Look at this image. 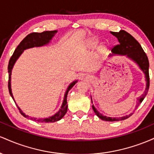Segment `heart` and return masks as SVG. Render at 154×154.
Returning a JSON list of instances; mask_svg holds the SVG:
<instances>
[{
    "label": "heart",
    "instance_id": "1",
    "mask_svg": "<svg viewBox=\"0 0 154 154\" xmlns=\"http://www.w3.org/2000/svg\"><path fill=\"white\" fill-rule=\"evenodd\" d=\"M90 43H91V45H96L97 43H98V40H92Z\"/></svg>",
    "mask_w": 154,
    "mask_h": 154
}]
</instances>
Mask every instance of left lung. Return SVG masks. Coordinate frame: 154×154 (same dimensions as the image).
Wrapping results in <instances>:
<instances>
[{
  "label": "left lung",
  "instance_id": "left-lung-1",
  "mask_svg": "<svg viewBox=\"0 0 154 154\" xmlns=\"http://www.w3.org/2000/svg\"><path fill=\"white\" fill-rule=\"evenodd\" d=\"M111 34H112L114 36H115L118 39L119 44L114 46L111 50L112 54L109 55V56H114V55H122V56H126L127 57L130 59L132 60L135 63H137L139 68L142 70L144 73L145 77H146V87L145 90L143 94L139 98H137V101L136 104V108L140 105V103H142V101L147 95L148 89H149L150 85V79H149V72H148V69H149V62L146 53L144 52L143 49L142 48L141 45L137 40H135L131 35L129 34L125 30H120L119 32H110ZM91 101L93 103V100ZM93 111L95 113L97 116L100 118V119L104 120V121L109 122H114V121H122L130 117L133 113H131L129 115H126L122 116V117H109V116H103V114L99 113V111L95 109L94 106H92Z\"/></svg>",
  "mask_w": 154,
  "mask_h": 154
}]
</instances>
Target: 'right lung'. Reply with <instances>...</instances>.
Returning a JSON list of instances; mask_svg holds the SVG:
<instances>
[{
    "instance_id": "1",
    "label": "right lung",
    "mask_w": 154,
    "mask_h": 154,
    "mask_svg": "<svg viewBox=\"0 0 154 154\" xmlns=\"http://www.w3.org/2000/svg\"><path fill=\"white\" fill-rule=\"evenodd\" d=\"M57 32V30H54V31H45L41 33L39 32H32L30 33L26 36L25 38L23 39V40L19 43V45L17 46L16 50L14 52L13 55L11 57L9 60V62H8V91H9V93L11 96L12 97L13 100H14V98L13 94H12L11 91V72L12 69H13L14 66L16 61H17V59H19V56L22 55L23 51L26 49L31 48L34 47H40L43 46V45H47L51 42V39L53 38V37L54 36L55 34ZM77 82V80L74 81L72 82L69 85L67 88L66 92H65L64 97H63V103L61 105V108L59 110V111L56 113L54 115L49 116L48 118H44V119H38L37 118H30L31 119H34L35 121L38 122H57L62 119L63 116L66 114L67 111V108H68V105H67V95H68L69 91L72 89V88ZM15 102V100H14ZM16 105L18 107L19 111L22 114V116H24V117H29V116L26 115L24 112L22 111V109L18 106L17 103L15 102Z\"/></svg>"
}]
</instances>
